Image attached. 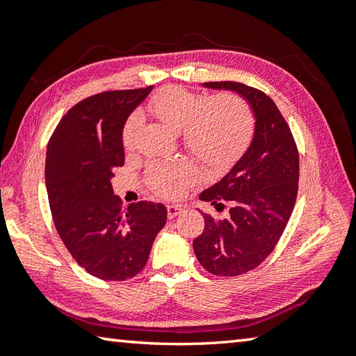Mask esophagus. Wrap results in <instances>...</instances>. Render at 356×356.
Returning <instances> with one entry per match:
<instances>
[{
  "mask_svg": "<svg viewBox=\"0 0 356 356\" xmlns=\"http://www.w3.org/2000/svg\"><path fill=\"white\" fill-rule=\"evenodd\" d=\"M166 211H168V218H174V217H177L180 212H182V206L169 204V206L166 207Z\"/></svg>",
  "mask_w": 356,
  "mask_h": 356,
  "instance_id": "obj_1",
  "label": "esophagus"
}]
</instances>
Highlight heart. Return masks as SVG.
Returning <instances> with one entry per match:
<instances>
[{"label": "heart", "mask_w": 356, "mask_h": 356, "mask_svg": "<svg viewBox=\"0 0 356 356\" xmlns=\"http://www.w3.org/2000/svg\"><path fill=\"white\" fill-rule=\"evenodd\" d=\"M150 111L163 125L182 131L184 145L196 160L212 169H223L244 154L253 134V118L244 101L234 95L206 98L190 90L171 86L150 99ZM140 114L134 112L123 127L125 149L134 145ZM195 179V171L185 163L155 165L149 169V184L158 195L174 198Z\"/></svg>", "instance_id": "b5f03b06"}]
</instances>
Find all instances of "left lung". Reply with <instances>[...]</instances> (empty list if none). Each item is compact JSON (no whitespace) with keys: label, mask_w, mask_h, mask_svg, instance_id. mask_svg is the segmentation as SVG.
<instances>
[{"label":"left lung","mask_w":356,"mask_h":356,"mask_svg":"<svg viewBox=\"0 0 356 356\" xmlns=\"http://www.w3.org/2000/svg\"><path fill=\"white\" fill-rule=\"evenodd\" d=\"M247 99L255 131L245 154L200 200L216 209L229 202V216H204V231L193 241L195 255L211 274L234 277L261 264L289 223L298 195L300 155L285 118L261 90L239 82H206Z\"/></svg>","instance_id":"1"}]
</instances>
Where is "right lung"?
Segmentation results:
<instances>
[{
    "label": "right lung",
    "mask_w": 356,
    "mask_h": 356,
    "mask_svg": "<svg viewBox=\"0 0 356 356\" xmlns=\"http://www.w3.org/2000/svg\"><path fill=\"white\" fill-rule=\"evenodd\" d=\"M154 87L114 90L66 112L47 145L46 187L55 228L72 258L103 280H127L149 259L166 207L140 201L125 211L114 195V168L123 166V127Z\"/></svg>",
    "instance_id": "1"
}]
</instances>
